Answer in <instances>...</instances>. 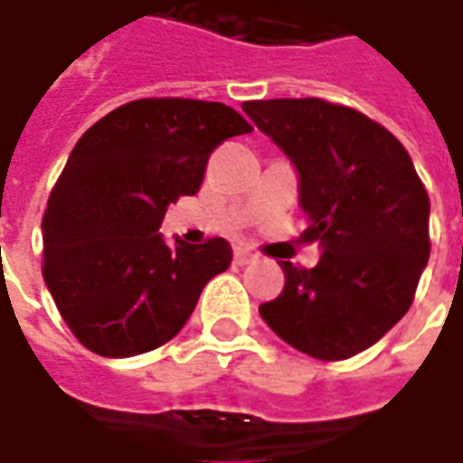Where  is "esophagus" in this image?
<instances>
[{
	"label": "esophagus",
	"mask_w": 463,
	"mask_h": 463,
	"mask_svg": "<svg viewBox=\"0 0 463 463\" xmlns=\"http://www.w3.org/2000/svg\"><path fill=\"white\" fill-rule=\"evenodd\" d=\"M232 258H235L238 266H245V263H253V260H256V256H253L248 248H235V256Z\"/></svg>",
	"instance_id": "esophagus-1"
}]
</instances>
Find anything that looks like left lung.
Here are the masks:
<instances>
[{
    "label": "left lung",
    "instance_id": "left-lung-1",
    "mask_svg": "<svg viewBox=\"0 0 463 463\" xmlns=\"http://www.w3.org/2000/svg\"><path fill=\"white\" fill-rule=\"evenodd\" d=\"M243 111L297 166L301 241L322 248L314 269L281 260L284 291L258 311L298 352L347 360L413 304L430 253L426 187L403 144L354 109L273 99Z\"/></svg>",
    "mask_w": 463,
    "mask_h": 463
}]
</instances>
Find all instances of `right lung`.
I'll list each match as a JSON object with an SVG mask.
<instances>
[{
	"label": "right lung",
	"mask_w": 463,
	"mask_h": 463,
	"mask_svg": "<svg viewBox=\"0 0 463 463\" xmlns=\"http://www.w3.org/2000/svg\"><path fill=\"white\" fill-rule=\"evenodd\" d=\"M253 131L225 103L141 99L78 139L43 218V276L60 317L100 357H134L177 335L232 260L222 238L165 243L169 203L197 194L210 154Z\"/></svg>",
	"instance_id": "add662e5"
}]
</instances>
